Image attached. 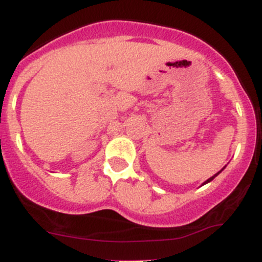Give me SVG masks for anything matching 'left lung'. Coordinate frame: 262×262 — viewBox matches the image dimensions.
<instances>
[{
    "label": "left lung",
    "mask_w": 262,
    "mask_h": 262,
    "mask_svg": "<svg viewBox=\"0 0 262 262\" xmlns=\"http://www.w3.org/2000/svg\"><path fill=\"white\" fill-rule=\"evenodd\" d=\"M224 169H225V166H224V167H223V169H222L221 171H219V172H217V173H215V175H213L212 177H209V179H208V180H207V181H204V182H203V183H202V185H201V186L206 185V183H208V182H210V181H212V180H213V179H215V177H217V176L219 175V173H221V172H222V171H223Z\"/></svg>",
    "instance_id": "obj_1"
}]
</instances>
